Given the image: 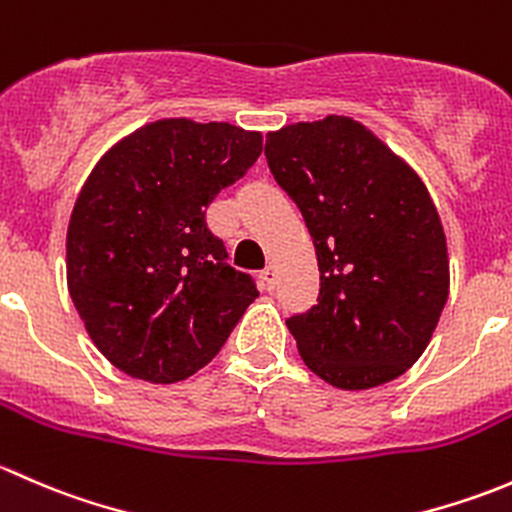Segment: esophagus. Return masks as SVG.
<instances>
[{
	"label": "esophagus",
	"mask_w": 512,
	"mask_h": 512,
	"mask_svg": "<svg viewBox=\"0 0 512 512\" xmlns=\"http://www.w3.org/2000/svg\"><path fill=\"white\" fill-rule=\"evenodd\" d=\"M260 280H262V287H265L267 292H272V289H275V285H277V270H275V265H267L265 270L260 272Z\"/></svg>",
	"instance_id": "34e87169"
}]
</instances>
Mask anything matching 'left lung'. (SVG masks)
Masks as SVG:
<instances>
[{"label": "left lung", "mask_w": 512, "mask_h": 512, "mask_svg": "<svg viewBox=\"0 0 512 512\" xmlns=\"http://www.w3.org/2000/svg\"><path fill=\"white\" fill-rule=\"evenodd\" d=\"M265 156L317 250V304L287 319L299 356L344 391L394 381L426 352L451 287L421 175L349 116L270 131Z\"/></svg>", "instance_id": "obj_1"}]
</instances>
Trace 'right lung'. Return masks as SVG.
I'll list each match as a JSON object with an SVG mask.
<instances>
[{
    "instance_id": "1",
    "label": "right lung",
    "mask_w": 512,
    "mask_h": 512,
    "mask_svg": "<svg viewBox=\"0 0 512 512\" xmlns=\"http://www.w3.org/2000/svg\"><path fill=\"white\" fill-rule=\"evenodd\" d=\"M260 153V131L160 118L94 165L66 230V285L91 342L123 374L188 379L260 297L205 225V208Z\"/></svg>"
}]
</instances>
